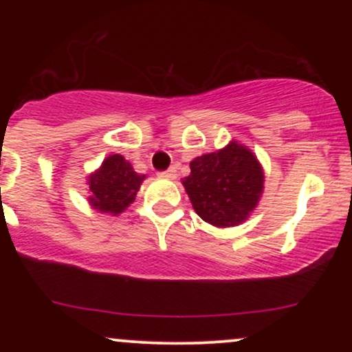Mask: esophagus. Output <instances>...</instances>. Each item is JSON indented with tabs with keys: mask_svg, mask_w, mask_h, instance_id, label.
Listing matches in <instances>:
<instances>
[{
	"mask_svg": "<svg viewBox=\"0 0 352 352\" xmlns=\"http://www.w3.org/2000/svg\"><path fill=\"white\" fill-rule=\"evenodd\" d=\"M159 175L164 177V179H170V180H173V179H175V177H177V172H175V168H167V170L159 172Z\"/></svg>",
	"mask_w": 352,
	"mask_h": 352,
	"instance_id": "1",
	"label": "esophagus"
}]
</instances>
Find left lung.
Segmentation results:
<instances>
[{"mask_svg":"<svg viewBox=\"0 0 352 352\" xmlns=\"http://www.w3.org/2000/svg\"><path fill=\"white\" fill-rule=\"evenodd\" d=\"M263 182L254 153L233 140L218 152L193 159L182 184L201 220L227 228L243 223L256 208Z\"/></svg>","mask_w":352,"mask_h":352,"instance_id":"1","label":"left lung"}]
</instances>
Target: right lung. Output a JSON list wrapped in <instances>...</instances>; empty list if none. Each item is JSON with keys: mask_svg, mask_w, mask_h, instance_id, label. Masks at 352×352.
<instances>
[{"mask_svg": "<svg viewBox=\"0 0 352 352\" xmlns=\"http://www.w3.org/2000/svg\"><path fill=\"white\" fill-rule=\"evenodd\" d=\"M144 179L122 155H109L100 168L89 175V204L102 213L119 215L135 200Z\"/></svg>", "mask_w": 352, "mask_h": 352, "instance_id": "right-lung-1", "label": "right lung"}]
</instances>
